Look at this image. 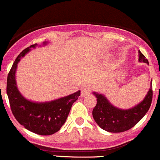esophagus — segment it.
Instances as JSON below:
<instances>
[{
    "label": "esophagus",
    "mask_w": 160,
    "mask_h": 160,
    "mask_svg": "<svg viewBox=\"0 0 160 160\" xmlns=\"http://www.w3.org/2000/svg\"><path fill=\"white\" fill-rule=\"evenodd\" d=\"M90 91H91V89H90L89 87H88V86L82 87V88H81V96H82V97H84V96H86L87 95L89 94Z\"/></svg>",
    "instance_id": "34e87169"
}]
</instances>
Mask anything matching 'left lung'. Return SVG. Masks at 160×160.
Returning a JSON list of instances; mask_svg holds the SVG:
<instances>
[{
    "instance_id": "obj_1",
    "label": "left lung",
    "mask_w": 160,
    "mask_h": 160,
    "mask_svg": "<svg viewBox=\"0 0 160 160\" xmlns=\"http://www.w3.org/2000/svg\"><path fill=\"white\" fill-rule=\"evenodd\" d=\"M139 62L148 64L145 57L138 51ZM97 103L92 110V117L96 124L102 129L112 133L129 130L142 120L148 112L152 100V83L145 99L132 108L122 110L112 105L105 96L94 92Z\"/></svg>"
}]
</instances>
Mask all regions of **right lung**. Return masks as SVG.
Masks as SVG:
<instances>
[{
	"mask_svg": "<svg viewBox=\"0 0 160 160\" xmlns=\"http://www.w3.org/2000/svg\"><path fill=\"white\" fill-rule=\"evenodd\" d=\"M47 42H43L46 45ZM37 44L27 47L17 57L9 72L7 79V94L11 110L18 122L30 132L40 135H50L56 133L65 123L72 104L78 99L80 91L55 100L36 102L26 99L17 87L15 72L20 59L31 48Z\"/></svg>",
	"mask_w": 160,
	"mask_h": 160,
	"instance_id": "add662e5",
	"label": "right lung"
}]
</instances>
